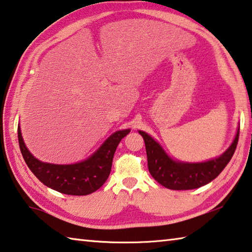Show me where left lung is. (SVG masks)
I'll return each mask as SVG.
<instances>
[{
    "label": "left lung",
    "instance_id": "1",
    "mask_svg": "<svg viewBox=\"0 0 252 252\" xmlns=\"http://www.w3.org/2000/svg\"><path fill=\"white\" fill-rule=\"evenodd\" d=\"M139 133L143 136L146 143L149 172L160 185L172 190L197 189L211 182L222 172L231 160L239 140L238 131L230 148L215 160L203 163H183L169 158L159 143L146 132L139 131Z\"/></svg>",
    "mask_w": 252,
    "mask_h": 252
}]
</instances>
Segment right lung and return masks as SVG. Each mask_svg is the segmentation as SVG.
<instances>
[{"label":"right lung","mask_w":252,"mask_h":252,"mask_svg":"<svg viewBox=\"0 0 252 252\" xmlns=\"http://www.w3.org/2000/svg\"><path fill=\"white\" fill-rule=\"evenodd\" d=\"M130 130L113 133L99 150L88 160L75 164H51L35 159L25 147L20 126L18 138L25 163L39 180L51 189L71 195H87L94 192L109 178L114 152Z\"/></svg>","instance_id":"right-lung-1"}]
</instances>
